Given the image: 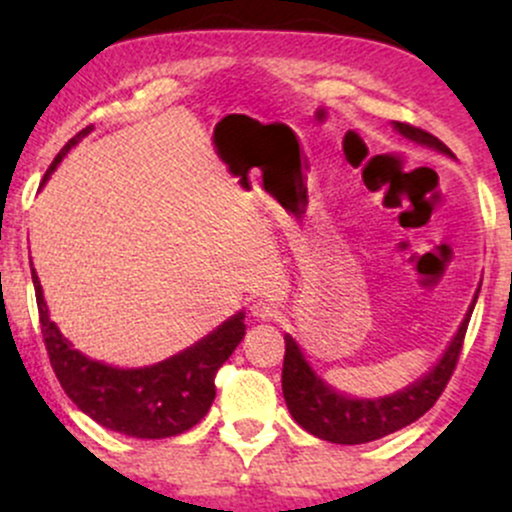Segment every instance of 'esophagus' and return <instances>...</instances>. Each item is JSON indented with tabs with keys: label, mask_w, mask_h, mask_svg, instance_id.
Here are the masks:
<instances>
[{
	"label": "esophagus",
	"mask_w": 512,
	"mask_h": 512,
	"mask_svg": "<svg viewBox=\"0 0 512 512\" xmlns=\"http://www.w3.org/2000/svg\"><path fill=\"white\" fill-rule=\"evenodd\" d=\"M250 313H252V317H255V320L269 322V320H274L276 315H279V310H276L274 305L267 303V301H255L250 305Z\"/></svg>",
	"instance_id": "esophagus-1"
}]
</instances>
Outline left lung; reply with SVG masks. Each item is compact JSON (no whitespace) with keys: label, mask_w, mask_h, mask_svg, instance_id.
Masks as SVG:
<instances>
[{"label":"left lung","mask_w":512,"mask_h":512,"mask_svg":"<svg viewBox=\"0 0 512 512\" xmlns=\"http://www.w3.org/2000/svg\"><path fill=\"white\" fill-rule=\"evenodd\" d=\"M392 127L409 142L426 146V149L438 151V154L448 158H455L448 146L433 137V134L424 132V129L404 125V122H392ZM479 291L481 284L477 293H474L472 305L464 313V320L457 327L455 337L445 346L443 356L438 358L436 366L421 375L419 380L385 397H351L337 390V387H332L322 375L315 373V368L310 366V361L305 358L296 339L291 334H284L286 356L284 370H281V390H284L286 407H289L296 424L317 438L330 440V443L361 445L390 436L399 428L421 419L438 402L440 392L445 390L452 370H455L457 356H460L464 342V332H467L469 317H472L474 305H477Z\"/></svg>","instance_id":"left-lung-1"}]
</instances>
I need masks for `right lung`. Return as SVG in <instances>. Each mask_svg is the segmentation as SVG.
<instances>
[{
    "mask_svg": "<svg viewBox=\"0 0 512 512\" xmlns=\"http://www.w3.org/2000/svg\"><path fill=\"white\" fill-rule=\"evenodd\" d=\"M91 129H81L64 144L45 173L43 185L69 154V149L88 137ZM31 276L40 327L57 380L67 397L96 424L129 438L156 440L190 431L207 416L216 397V373L245 337L243 310L166 361L142 368H120L88 358L74 349V344L52 322L35 269H31Z\"/></svg>",
    "mask_w": 512,
    "mask_h": 512,
    "instance_id": "1",
    "label": "right lung"
}]
</instances>
